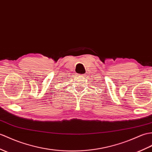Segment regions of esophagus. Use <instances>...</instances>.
<instances>
[{
  "label": "esophagus",
  "instance_id": "1",
  "mask_svg": "<svg viewBox=\"0 0 152 152\" xmlns=\"http://www.w3.org/2000/svg\"><path fill=\"white\" fill-rule=\"evenodd\" d=\"M85 76H86V75H85V74H79V75H77V77H79V79L80 80H83Z\"/></svg>",
  "mask_w": 152,
  "mask_h": 152
}]
</instances>
